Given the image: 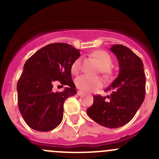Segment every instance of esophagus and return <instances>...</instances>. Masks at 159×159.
<instances>
[{
  "instance_id": "1",
  "label": "esophagus",
  "mask_w": 159,
  "mask_h": 159,
  "mask_svg": "<svg viewBox=\"0 0 159 159\" xmlns=\"http://www.w3.org/2000/svg\"><path fill=\"white\" fill-rule=\"evenodd\" d=\"M83 94H84V92L81 91H78V92H77V94H78V95H82Z\"/></svg>"
}]
</instances>
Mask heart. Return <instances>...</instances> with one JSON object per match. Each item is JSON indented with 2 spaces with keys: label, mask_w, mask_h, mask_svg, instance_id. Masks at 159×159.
<instances>
[{
  "label": "heart",
  "mask_w": 159,
  "mask_h": 159,
  "mask_svg": "<svg viewBox=\"0 0 159 159\" xmlns=\"http://www.w3.org/2000/svg\"><path fill=\"white\" fill-rule=\"evenodd\" d=\"M93 56L97 59L101 65V71L106 75H110L112 61L109 54L103 51H97L93 53ZM81 58L78 57L71 65V72L77 75L81 69ZM75 84L79 89L84 91H92L100 89L103 85V81L100 77L82 75L75 79Z\"/></svg>",
  "instance_id": "heart-1"
}]
</instances>
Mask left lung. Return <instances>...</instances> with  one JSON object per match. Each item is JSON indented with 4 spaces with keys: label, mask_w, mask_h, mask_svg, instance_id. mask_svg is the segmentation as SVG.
Here are the masks:
<instances>
[{
    "label": "left lung",
    "mask_w": 159,
    "mask_h": 159,
    "mask_svg": "<svg viewBox=\"0 0 159 159\" xmlns=\"http://www.w3.org/2000/svg\"><path fill=\"white\" fill-rule=\"evenodd\" d=\"M110 51L118 58L119 74L105 89L110 95H94L87 114L98 124L116 129L129 123L143 103L146 81L142 61L131 50L115 44Z\"/></svg>",
    "instance_id": "1"
}]
</instances>
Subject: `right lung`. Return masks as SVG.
I'll use <instances>...</instances> for the list:
<instances>
[{
	"mask_svg": "<svg viewBox=\"0 0 159 159\" xmlns=\"http://www.w3.org/2000/svg\"><path fill=\"white\" fill-rule=\"evenodd\" d=\"M78 49L65 43H54L38 50L28 59L17 84L18 108L30 128L38 131L55 129L63 119V105L77 93L71 78V65L80 57ZM58 80L68 88L54 93Z\"/></svg>",
	"mask_w": 159,
	"mask_h": 159,
	"instance_id": "obj_1",
	"label": "right lung"
}]
</instances>
